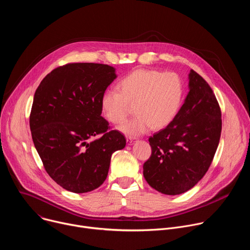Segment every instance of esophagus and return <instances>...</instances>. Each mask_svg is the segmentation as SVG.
I'll list each match as a JSON object with an SVG mask.
<instances>
[{"mask_svg":"<svg viewBox=\"0 0 250 250\" xmlns=\"http://www.w3.org/2000/svg\"><path fill=\"white\" fill-rule=\"evenodd\" d=\"M126 142H127V145L128 146H131L133 142H134V138H132V137H126Z\"/></svg>","mask_w":250,"mask_h":250,"instance_id":"esophagus-1","label":"esophagus"}]
</instances>
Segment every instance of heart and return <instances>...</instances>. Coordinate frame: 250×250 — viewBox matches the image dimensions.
Returning a JSON list of instances; mask_svg holds the SVG:
<instances>
[{
  "label": "heart",
  "mask_w": 250,
  "mask_h": 250,
  "mask_svg": "<svg viewBox=\"0 0 250 250\" xmlns=\"http://www.w3.org/2000/svg\"><path fill=\"white\" fill-rule=\"evenodd\" d=\"M117 90L103 94L102 113L110 123L120 125L127 118L132 105L136 116L120 129L128 135H139L151 126L162 128L172 122L181 104L183 82L173 72L136 69L120 80Z\"/></svg>",
  "instance_id": "1"
}]
</instances>
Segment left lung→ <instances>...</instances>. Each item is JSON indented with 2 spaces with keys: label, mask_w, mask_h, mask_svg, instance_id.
<instances>
[{
  "label": "left lung",
  "mask_w": 250,
  "mask_h": 250,
  "mask_svg": "<svg viewBox=\"0 0 250 250\" xmlns=\"http://www.w3.org/2000/svg\"><path fill=\"white\" fill-rule=\"evenodd\" d=\"M222 132V113L211 88L194 70L189 93L173 121L150 136L151 155L144 176L156 191L179 195L192 189L208 171Z\"/></svg>",
  "instance_id": "obj_1"
}]
</instances>
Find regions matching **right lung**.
Here are the masks:
<instances>
[{"mask_svg": "<svg viewBox=\"0 0 250 250\" xmlns=\"http://www.w3.org/2000/svg\"><path fill=\"white\" fill-rule=\"evenodd\" d=\"M116 78L109 65L69 63L52 70L34 93L33 144L48 175L67 191L81 194L100 187L112 154L125 146V136L101 116V98ZM94 136L99 137L89 143Z\"/></svg>", "mask_w": 250, "mask_h": 250, "instance_id": "obj_1", "label": "right lung"}]
</instances>
